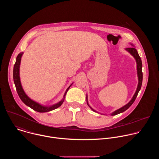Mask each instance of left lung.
<instances>
[{"instance_id": "obj_1", "label": "left lung", "mask_w": 159, "mask_h": 159, "mask_svg": "<svg viewBox=\"0 0 159 159\" xmlns=\"http://www.w3.org/2000/svg\"><path fill=\"white\" fill-rule=\"evenodd\" d=\"M126 50L128 51L129 53H130L134 57V58L136 60V61H137V74H138V77H139V85H138V87H137V91H136L135 94H134L132 99L126 105H125V106H123L121 108L115 111V112H113L112 114H111L112 116L116 115L118 114H120V113H121V112H123L125 111L126 109H128L132 105V104L134 102V100L136 99V98H137V95H138V94H139V93L140 91V90L141 87H142V84L143 73H142V62L141 58L140 57V56H139L137 50H136L134 48H126ZM90 108H91V107H90ZM92 110H93L94 111H96L93 109H92Z\"/></svg>"}]
</instances>
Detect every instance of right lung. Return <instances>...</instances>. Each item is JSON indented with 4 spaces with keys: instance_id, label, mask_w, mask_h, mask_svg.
<instances>
[{
    "instance_id": "obj_1",
    "label": "right lung",
    "mask_w": 159,
    "mask_h": 159,
    "mask_svg": "<svg viewBox=\"0 0 159 159\" xmlns=\"http://www.w3.org/2000/svg\"><path fill=\"white\" fill-rule=\"evenodd\" d=\"M22 55V53H20L17 58H16V61L14 64V69H13V79H14V82L15 84L16 85V90L17 92V94L20 98V99H21V101L23 102L26 105H27L28 106L30 107L31 109H33V110L39 112H48L50 111H52L53 109H57V107H60L62 103L64 101V98L65 96L66 95V93H67L68 90L69 89L70 87L67 88L66 92L64 94V97L63 100H61L60 102H59L58 103L50 106V107H47V106H43L41 105H40L39 104L34 102V101L31 100V99H30L27 95L25 94V93L24 92L23 89H22V87L21 86L20 84V78H19V65H20V58L21 57Z\"/></svg>"
}]
</instances>
